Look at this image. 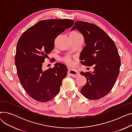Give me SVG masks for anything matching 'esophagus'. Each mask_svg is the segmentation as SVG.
<instances>
[{
	"label": "esophagus",
	"mask_w": 132,
	"mask_h": 132,
	"mask_svg": "<svg viewBox=\"0 0 132 132\" xmlns=\"http://www.w3.org/2000/svg\"><path fill=\"white\" fill-rule=\"evenodd\" d=\"M68 74H70L72 77L73 78H77L79 76V73L74 70H70L69 69L68 71Z\"/></svg>",
	"instance_id": "34e87169"
}]
</instances>
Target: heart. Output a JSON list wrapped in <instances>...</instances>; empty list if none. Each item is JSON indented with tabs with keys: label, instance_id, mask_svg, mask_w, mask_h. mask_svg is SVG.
<instances>
[{
	"label": "heart",
	"instance_id": "b5f03b06",
	"mask_svg": "<svg viewBox=\"0 0 132 132\" xmlns=\"http://www.w3.org/2000/svg\"><path fill=\"white\" fill-rule=\"evenodd\" d=\"M70 35L71 36H79V35H81V34L77 31H73L72 32L70 33ZM62 60L65 63H66V64L68 65H72L73 64V61L71 60V58H70L68 57H65L63 58H62Z\"/></svg>",
	"mask_w": 132,
	"mask_h": 132
}]
</instances>
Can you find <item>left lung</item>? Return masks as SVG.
I'll list each match as a JSON object with an SVG mask.
<instances>
[{
  "label": "left lung",
  "mask_w": 132,
  "mask_h": 132,
  "mask_svg": "<svg viewBox=\"0 0 132 132\" xmlns=\"http://www.w3.org/2000/svg\"><path fill=\"white\" fill-rule=\"evenodd\" d=\"M75 29L83 35L86 44L80 53L81 64L95 65L93 73H80L87 79L81 93L89 100H100L111 90L119 75L121 60L118 51L113 40L97 26L78 21L71 30Z\"/></svg>",
  "instance_id": "left-lung-1"
}]
</instances>
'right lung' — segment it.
<instances>
[{
	"instance_id": "right-lung-1",
	"label": "right lung",
	"mask_w": 132,
	"mask_h": 132,
	"mask_svg": "<svg viewBox=\"0 0 132 132\" xmlns=\"http://www.w3.org/2000/svg\"><path fill=\"white\" fill-rule=\"evenodd\" d=\"M74 23L71 19L42 20L20 37L15 56L17 74L25 91L34 100L46 102L58 94L67 76V67L58 62L43 70V63L53 49L55 39Z\"/></svg>"
}]
</instances>
